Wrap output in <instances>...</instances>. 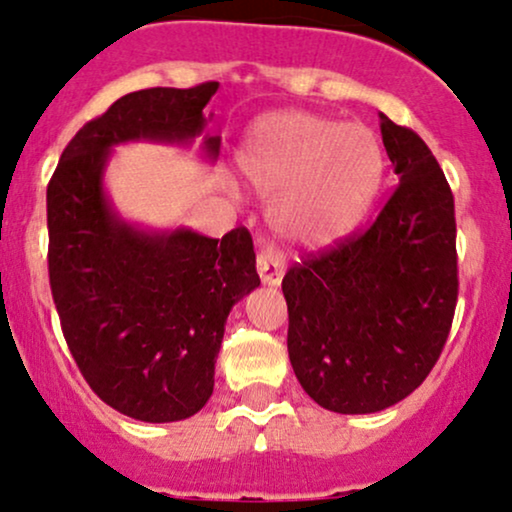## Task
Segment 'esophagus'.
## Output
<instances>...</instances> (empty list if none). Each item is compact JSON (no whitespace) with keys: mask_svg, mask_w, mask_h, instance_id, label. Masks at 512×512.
I'll return each mask as SVG.
<instances>
[{"mask_svg":"<svg viewBox=\"0 0 512 512\" xmlns=\"http://www.w3.org/2000/svg\"><path fill=\"white\" fill-rule=\"evenodd\" d=\"M257 272H260V279L264 286H279L283 274H286V264H283V257L274 248H262L260 255H257Z\"/></svg>","mask_w":512,"mask_h":512,"instance_id":"esophagus-1","label":"esophagus"}]
</instances>
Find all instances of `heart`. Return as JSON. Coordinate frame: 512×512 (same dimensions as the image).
Masks as SVG:
<instances>
[{"mask_svg":"<svg viewBox=\"0 0 512 512\" xmlns=\"http://www.w3.org/2000/svg\"><path fill=\"white\" fill-rule=\"evenodd\" d=\"M236 162L257 193L274 195V229L295 245H324L353 231L384 174L369 128L310 112L264 116L240 143Z\"/></svg>","mask_w":512,"mask_h":512,"instance_id":"heart-1","label":"heart"}]
</instances>
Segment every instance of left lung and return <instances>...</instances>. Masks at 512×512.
I'll list each match as a JSON object with an SVG mask.
<instances>
[{"mask_svg":"<svg viewBox=\"0 0 512 512\" xmlns=\"http://www.w3.org/2000/svg\"><path fill=\"white\" fill-rule=\"evenodd\" d=\"M398 188L362 236L283 276L288 357L317 405L369 415L427 379L458 300L455 212L439 162L410 128L379 114Z\"/></svg>","mask_w":512,"mask_h":512,"instance_id":"left-lung-1","label":"left lung"}]
</instances>
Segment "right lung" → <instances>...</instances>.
<instances>
[{
    "mask_svg": "<svg viewBox=\"0 0 512 512\" xmlns=\"http://www.w3.org/2000/svg\"><path fill=\"white\" fill-rule=\"evenodd\" d=\"M219 83L123 95L66 145L47 186L49 286L90 389L140 422H181L205 408L224 326L260 286L250 233L207 238L188 226L145 229L104 188L114 147L162 143L219 157L202 109Z\"/></svg>",
    "mask_w": 512,
    "mask_h": 512,
    "instance_id": "add662e5",
    "label": "right lung"
}]
</instances>
